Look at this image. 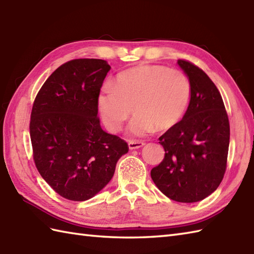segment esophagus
<instances>
[{
    "label": "esophagus",
    "mask_w": 254,
    "mask_h": 254,
    "mask_svg": "<svg viewBox=\"0 0 254 254\" xmlns=\"http://www.w3.org/2000/svg\"><path fill=\"white\" fill-rule=\"evenodd\" d=\"M143 145H144V142H142V141H130L128 142V148L137 149L139 147H142Z\"/></svg>",
    "instance_id": "34e87169"
}]
</instances>
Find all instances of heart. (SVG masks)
<instances>
[{
	"instance_id": "1",
	"label": "heart",
	"mask_w": 254,
	"mask_h": 254,
	"mask_svg": "<svg viewBox=\"0 0 254 254\" xmlns=\"http://www.w3.org/2000/svg\"><path fill=\"white\" fill-rule=\"evenodd\" d=\"M191 97V83L179 69L164 65H138L118 74L98 97L102 120L109 130L120 131L134 112L128 132L142 136L154 127L166 131L185 116Z\"/></svg>"
}]
</instances>
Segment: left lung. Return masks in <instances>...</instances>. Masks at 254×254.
I'll return each mask as SVG.
<instances>
[{"instance_id": "1", "label": "left lung", "mask_w": 254, "mask_h": 254, "mask_svg": "<svg viewBox=\"0 0 254 254\" xmlns=\"http://www.w3.org/2000/svg\"><path fill=\"white\" fill-rule=\"evenodd\" d=\"M191 83L186 115L158 139L163 161L150 176L166 196L181 203L207 197L222 182L229 148L230 127L219 90L202 68L179 60Z\"/></svg>"}]
</instances>
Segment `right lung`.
<instances>
[{"label":"right lung","mask_w":254,"mask_h":254,"mask_svg":"<svg viewBox=\"0 0 254 254\" xmlns=\"http://www.w3.org/2000/svg\"><path fill=\"white\" fill-rule=\"evenodd\" d=\"M110 65L75 59L59 66L35 98L29 132L38 171L59 195L86 201L111 180L128 145L100 127L98 97Z\"/></svg>","instance_id":"obj_1"}]
</instances>
